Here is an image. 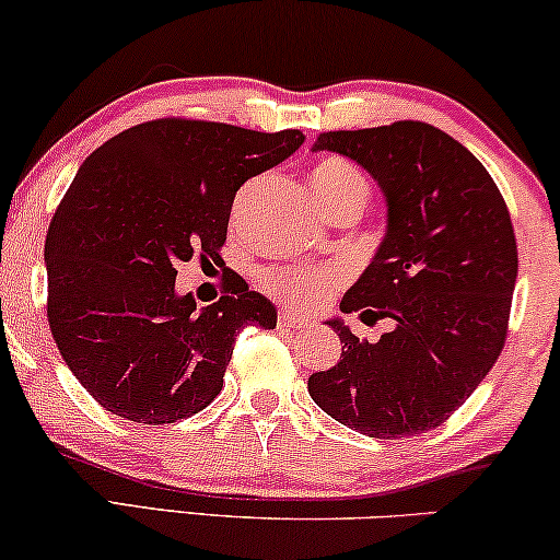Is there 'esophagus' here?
I'll list each match as a JSON object with an SVG mask.
<instances>
[{
  "label": "esophagus",
  "instance_id": "1",
  "mask_svg": "<svg viewBox=\"0 0 560 560\" xmlns=\"http://www.w3.org/2000/svg\"><path fill=\"white\" fill-rule=\"evenodd\" d=\"M278 324L280 326H290V328H308L311 326V318L303 316V313H295V311H280L278 313Z\"/></svg>",
  "mask_w": 560,
  "mask_h": 560
}]
</instances>
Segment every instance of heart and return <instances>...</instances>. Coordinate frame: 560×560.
Listing matches in <instances>:
<instances>
[{"instance_id":"1","label":"heart","mask_w":560,"mask_h":560,"mask_svg":"<svg viewBox=\"0 0 560 560\" xmlns=\"http://www.w3.org/2000/svg\"><path fill=\"white\" fill-rule=\"evenodd\" d=\"M311 188L320 209L328 211L343 201H370V180L359 167L347 158L328 155L318 160L311 171ZM343 282L341 267L326 265H288L265 275V285L280 301L311 308L324 303Z\"/></svg>"}]
</instances>
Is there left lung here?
<instances>
[{
    "instance_id": "1",
    "label": "left lung",
    "mask_w": 560,
    "mask_h": 560,
    "mask_svg": "<svg viewBox=\"0 0 560 560\" xmlns=\"http://www.w3.org/2000/svg\"><path fill=\"white\" fill-rule=\"evenodd\" d=\"M313 150L362 165L387 198V234L341 301L364 324L393 320L362 341L339 318V364L308 377L324 412L370 439L439 428L469 400L508 339L517 242L487 167L425 121L318 135Z\"/></svg>"
}]
</instances>
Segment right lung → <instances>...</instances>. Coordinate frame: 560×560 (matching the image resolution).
Here are the masks:
<instances>
[{
	"label": "right lung",
	"mask_w": 560,
	"mask_h": 560,
	"mask_svg": "<svg viewBox=\"0 0 560 560\" xmlns=\"http://www.w3.org/2000/svg\"><path fill=\"white\" fill-rule=\"evenodd\" d=\"M303 140L301 129L165 117L83 160L45 240L48 324L102 408L148 425L190 418L224 387L236 334L275 328V305L236 272L203 311L175 293V275L194 257L224 265L236 190Z\"/></svg>",
	"instance_id": "1"
}]
</instances>
